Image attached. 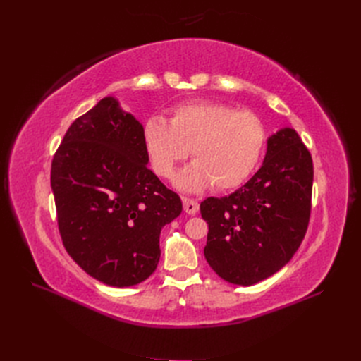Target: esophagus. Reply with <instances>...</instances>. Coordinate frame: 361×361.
Segmentation results:
<instances>
[{
	"mask_svg": "<svg viewBox=\"0 0 361 361\" xmlns=\"http://www.w3.org/2000/svg\"><path fill=\"white\" fill-rule=\"evenodd\" d=\"M182 202H183V211H185V212L190 214V215L197 214V211H199V203H197V200L183 197Z\"/></svg>",
	"mask_w": 361,
	"mask_h": 361,
	"instance_id": "34e87169",
	"label": "esophagus"
}]
</instances>
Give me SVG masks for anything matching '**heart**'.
<instances>
[{"instance_id":"obj_1","label":"heart","mask_w":361,"mask_h":361,"mask_svg":"<svg viewBox=\"0 0 361 361\" xmlns=\"http://www.w3.org/2000/svg\"><path fill=\"white\" fill-rule=\"evenodd\" d=\"M267 141L265 123L256 113L214 101L179 104L169 123L150 117L143 125V145L158 176L170 179L191 149L194 162L178 180L190 191L239 187L257 167Z\"/></svg>"}]
</instances>
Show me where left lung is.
<instances>
[{
	"mask_svg": "<svg viewBox=\"0 0 361 361\" xmlns=\"http://www.w3.org/2000/svg\"><path fill=\"white\" fill-rule=\"evenodd\" d=\"M313 161L297 130L268 140L262 167L226 197H207L204 257L223 280L251 286L285 267L297 253L312 212Z\"/></svg>",
	"mask_w": 361,
	"mask_h": 361,
	"instance_id": "8db88e82",
	"label": "left lung"
}]
</instances>
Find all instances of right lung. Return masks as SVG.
<instances>
[{"label": "right lung", "mask_w": 361, "mask_h": 361, "mask_svg": "<svg viewBox=\"0 0 361 361\" xmlns=\"http://www.w3.org/2000/svg\"><path fill=\"white\" fill-rule=\"evenodd\" d=\"M143 126L104 97L69 126L51 164L59 232L69 256L108 286L145 281L179 195L146 164Z\"/></svg>", "instance_id": "1"}]
</instances>
